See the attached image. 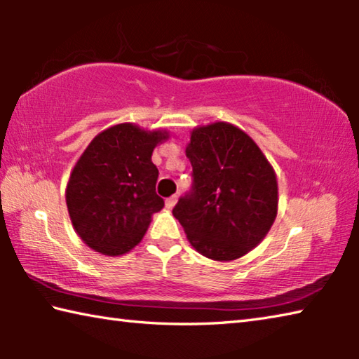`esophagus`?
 <instances>
[{
  "label": "esophagus",
  "mask_w": 359,
  "mask_h": 359,
  "mask_svg": "<svg viewBox=\"0 0 359 359\" xmlns=\"http://www.w3.org/2000/svg\"><path fill=\"white\" fill-rule=\"evenodd\" d=\"M175 203H177V196H175V194H174V196L166 199V208H168V209H172L174 205H175Z\"/></svg>",
  "instance_id": "esophagus-1"
}]
</instances>
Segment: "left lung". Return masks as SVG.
<instances>
[{"instance_id":"obj_1","label":"left lung","mask_w":359,"mask_h":359,"mask_svg":"<svg viewBox=\"0 0 359 359\" xmlns=\"http://www.w3.org/2000/svg\"><path fill=\"white\" fill-rule=\"evenodd\" d=\"M185 154L193 166V188L172 215L203 257H244L266 238L277 217L274 168L245 131L226 121L194 128Z\"/></svg>"}]
</instances>
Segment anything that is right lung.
<instances>
[{
    "label": "right lung",
    "mask_w": 359,
    "mask_h": 359,
    "mask_svg": "<svg viewBox=\"0 0 359 359\" xmlns=\"http://www.w3.org/2000/svg\"><path fill=\"white\" fill-rule=\"evenodd\" d=\"M168 139L166 130L118 123L83 150L66 185V205L72 228L95 252L128 253L142 241L151 215L165 208L155 191L151 154Z\"/></svg>",
    "instance_id": "add662e5"
}]
</instances>
